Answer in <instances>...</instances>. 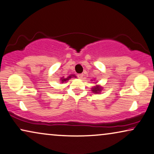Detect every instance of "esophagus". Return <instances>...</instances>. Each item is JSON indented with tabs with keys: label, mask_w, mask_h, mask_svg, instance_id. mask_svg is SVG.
Listing matches in <instances>:
<instances>
[{
	"label": "esophagus",
	"mask_w": 154,
	"mask_h": 154,
	"mask_svg": "<svg viewBox=\"0 0 154 154\" xmlns=\"http://www.w3.org/2000/svg\"><path fill=\"white\" fill-rule=\"evenodd\" d=\"M83 76H84L83 74H78V75H77V77H78L79 79H82Z\"/></svg>",
	"instance_id": "obj_1"
}]
</instances>
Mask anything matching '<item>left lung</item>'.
Masks as SVG:
<instances>
[{
    "mask_svg": "<svg viewBox=\"0 0 154 154\" xmlns=\"http://www.w3.org/2000/svg\"><path fill=\"white\" fill-rule=\"evenodd\" d=\"M91 81H93V80H91ZM97 82H96V81L95 82L96 85L97 84ZM103 87H102L101 85H96V86H94V87L91 88V91L93 92L94 94H100L102 90H103Z\"/></svg>",
    "mask_w": 154,
    "mask_h": 154,
    "instance_id": "left-lung-1",
    "label": "left lung"
}]
</instances>
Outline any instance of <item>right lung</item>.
<instances>
[{
  "label": "right lung",
  "mask_w": 154,
  "mask_h": 154,
  "mask_svg": "<svg viewBox=\"0 0 154 154\" xmlns=\"http://www.w3.org/2000/svg\"><path fill=\"white\" fill-rule=\"evenodd\" d=\"M72 77H75V78H77V77H76V75H69L68 77H67V78H65L64 77H61L60 79V83L67 82V81L69 80V79H70L71 78H72Z\"/></svg>",
  "instance_id": "add662e5"
}]
</instances>
